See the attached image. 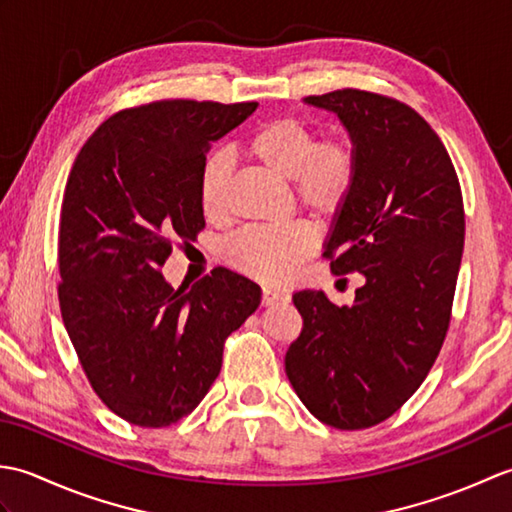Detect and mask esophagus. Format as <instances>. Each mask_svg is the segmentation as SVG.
I'll list each match as a JSON object with an SVG mask.
<instances>
[{"mask_svg": "<svg viewBox=\"0 0 512 512\" xmlns=\"http://www.w3.org/2000/svg\"><path fill=\"white\" fill-rule=\"evenodd\" d=\"M284 297H286L284 290H279V288H264V290H262V306H275V303H279Z\"/></svg>", "mask_w": 512, "mask_h": 512, "instance_id": "34e87169", "label": "esophagus"}]
</instances>
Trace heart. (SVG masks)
Wrapping results in <instances>:
<instances>
[{"instance_id": "heart-1", "label": "heart", "mask_w": 512, "mask_h": 512, "mask_svg": "<svg viewBox=\"0 0 512 512\" xmlns=\"http://www.w3.org/2000/svg\"><path fill=\"white\" fill-rule=\"evenodd\" d=\"M242 151L277 176L290 180L295 200L314 215L332 217L345 209L358 182V151L350 138H319L314 127L292 116L259 123L242 140ZM231 167L220 154L204 160L198 200L209 222L226 217V187ZM317 235L308 222L248 228L226 244L224 257L239 273L275 284L310 257Z\"/></svg>"}]
</instances>
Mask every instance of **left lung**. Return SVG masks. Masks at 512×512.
Instances as JSON below:
<instances>
[{"mask_svg":"<svg viewBox=\"0 0 512 512\" xmlns=\"http://www.w3.org/2000/svg\"><path fill=\"white\" fill-rule=\"evenodd\" d=\"M306 103L336 112L358 151V182L323 257L363 273L352 306L295 292L303 317L286 374L314 416L367 429L413 396L442 350L464 246V202L447 147L398 99L334 90Z\"/></svg>","mask_w":512,"mask_h":512,"instance_id":"obj_1","label":"left lung"}]
</instances>
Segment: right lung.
Listing matches in <instances>:
<instances>
[{"label":"right lung","instance_id":"add662e5","mask_svg":"<svg viewBox=\"0 0 512 512\" xmlns=\"http://www.w3.org/2000/svg\"><path fill=\"white\" fill-rule=\"evenodd\" d=\"M257 103L165 99L127 107L85 140L63 191L59 306L79 363L107 409L160 429L200 405L224 341L262 299L213 268L191 290L160 266L204 228L200 169Z\"/></svg>","mask_w":512,"mask_h":512}]
</instances>
